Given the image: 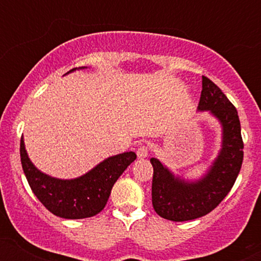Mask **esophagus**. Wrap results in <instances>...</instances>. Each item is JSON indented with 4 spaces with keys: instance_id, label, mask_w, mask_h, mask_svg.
Returning <instances> with one entry per match:
<instances>
[{
    "instance_id": "34e87169",
    "label": "esophagus",
    "mask_w": 261,
    "mask_h": 261,
    "mask_svg": "<svg viewBox=\"0 0 261 261\" xmlns=\"http://www.w3.org/2000/svg\"><path fill=\"white\" fill-rule=\"evenodd\" d=\"M136 154H138L139 159H144V158H146L147 155H149V147L143 144V145H140L138 147V150H136Z\"/></svg>"
}]
</instances>
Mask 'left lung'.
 <instances>
[{
  "instance_id": "left-lung-1",
  "label": "left lung",
  "mask_w": 261,
  "mask_h": 261,
  "mask_svg": "<svg viewBox=\"0 0 261 261\" xmlns=\"http://www.w3.org/2000/svg\"><path fill=\"white\" fill-rule=\"evenodd\" d=\"M198 110L210 111L222 123V147L208 173L197 181L175 178L159 160L150 159L154 168L152 207L165 220H196L213 211L231 191L243 165L244 141L238 111L220 87L204 75Z\"/></svg>"
}]
</instances>
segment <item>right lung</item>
I'll return each instance as SVG.
<instances>
[{"instance_id":"1","label":"right lung","mask_w":261,"mask_h":261,"mask_svg":"<svg viewBox=\"0 0 261 261\" xmlns=\"http://www.w3.org/2000/svg\"><path fill=\"white\" fill-rule=\"evenodd\" d=\"M72 69L70 72H73ZM21 165L31 191L53 215L69 220L92 217L105 208L111 189L136 159L134 151L123 152L103 160L101 164L80 178L57 179L44 174L34 167L26 154L23 140L20 141Z\"/></svg>"}]
</instances>
